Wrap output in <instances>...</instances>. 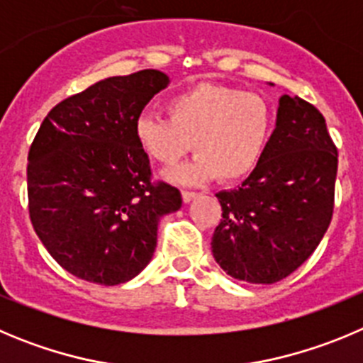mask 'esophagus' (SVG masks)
Returning a JSON list of instances; mask_svg holds the SVG:
<instances>
[{"mask_svg":"<svg viewBox=\"0 0 363 363\" xmlns=\"http://www.w3.org/2000/svg\"><path fill=\"white\" fill-rule=\"evenodd\" d=\"M198 192H192V191H184V192H182V198H184V201H185V203H191V201H192V199H196V198H198Z\"/></svg>","mask_w":363,"mask_h":363,"instance_id":"obj_1","label":"esophagus"}]
</instances>
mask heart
Listing matches in <instances>:
<instances>
[{"label": "heart", "mask_w": 363, "mask_h": 363, "mask_svg": "<svg viewBox=\"0 0 363 363\" xmlns=\"http://www.w3.org/2000/svg\"><path fill=\"white\" fill-rule=\"evenodd\" d=\"M169 118L142 116L135 140L149 158L174 165L194 145L191 164L169 172L178 184H203L219 176L238 182L261 164L274 133V109L261 95L234 86L199 82L165 102Z\"/></svg>", "instance_id": "obj_1"}]
</instances>
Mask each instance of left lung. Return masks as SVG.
Listing matches in <instances>:
<instances>
[{
	"mask_svg": "<svg viewBox=\"0 0 363 363\" xmlns=\"http://www.w3.org/2000/svg\"><path fill=\"white\" fill-rule=\"evenodd\" d=\"M338 152L322 113L282 95L259 167L238 189L218 192L223 219L216 262L238 281L274 284L310 257L328 230Z\"/></svg>",
	"mask_w": 363,
	"mask_h": 363,
	"instance_id": "left-lung-1",
	"label": "left lung"
}]
</instances>
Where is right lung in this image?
<instances>
[{
	"label": "right lung",
	"mask_w": 363,
	"mask_h": 363,
	"mask_svg": "<svg viewBox=\"0 0 363 363\" xmlns=\"http://www.w3.org/2000/svg\"><path fill=\"white\" fill-rule=\"evenodd\" d=\"M158 69L108 77L59 102L28 151V211L55 261L79 279L115 286L151 261L160 219L182 194L152 184L135 124L169 86Z\"/></svg>",
	"instance_id": "1"
}]
</instances>
